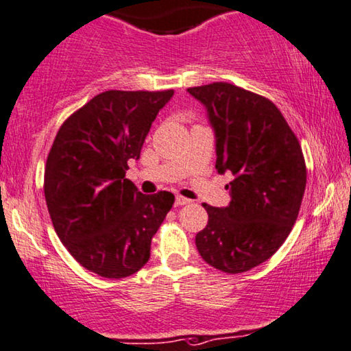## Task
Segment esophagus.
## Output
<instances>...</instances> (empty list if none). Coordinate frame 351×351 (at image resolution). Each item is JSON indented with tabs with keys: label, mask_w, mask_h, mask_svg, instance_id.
I'll use <instances>...</instances> for the list:
<instances>
[{
	"label": "esophagus",
	"mask_w": 351,
	"mask_h": 351,
	"mask_svg": "<svg viewBox=\"0 0 351 351\" xmlns=\"http://www.w3.org/2000/svg\"><path fill=\"white\" fill-rule=\"evenodd\" d=\"M191 201L189 199H186L183 196H176L175 199V207H180V206H186V204H189Z\"/></svg>",
	"instance_id": "34e87169"
}]
</instances>
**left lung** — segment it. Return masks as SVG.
<instances>
[{
    "label": "left lung",
    "mask_w": 351,
    "mask_h": 351,
    "mask_svg": "<svg viewBox=\"0 0 351 351\" xmlns=\"http://www.w3.org/2000/svg\"><path fill=\"white\" fill-rule=\"evenodd\" d=\"M188 92L207 108L217 171L234 176L227 184V207L202 204L208 221L196 234L197 251L221 272H247L277 252L298 219L306 188L303 150L265 97L228 82Z\"/></svg>",
    "instance_id": "1"
}]
</instances>
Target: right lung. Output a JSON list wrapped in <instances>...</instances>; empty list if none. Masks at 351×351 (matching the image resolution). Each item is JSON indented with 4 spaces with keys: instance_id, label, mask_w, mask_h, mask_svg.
Segmentation results:
<instances>
[{
    "instance_id": "right-lung-1",
    "label": "right lung",
    "mask_w": 351,
    "mask_h": 351,
    "mask_svg": "<svg viewBox=\"0 0 351 351\" xmlns=\"http://www.w3.org/2000/svg\"><path fill=\"white\" fill-rule=\"evenodd\" d=\"M175 92L106 90L61 124L45 165L47 207L58 238L82 267L105 278L143 269L175 202L145 196L126 178L155 117Z\"/></svg>"
}]
</instances>
